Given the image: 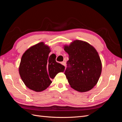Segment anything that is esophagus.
<instances>
[{
	"label": "esophagus",
	"instance_id": "34e87169",
	"mask_svg": "<svg viewBox=\"0 0 122 122\" xmlns=\"http://www.w3.org/2000/svg\"><path fill=\"white\" fill-rule=\"evenodd\" d=\"M61 64L63 65V66H64L65 67H66V62H65V61H62V62H61Z\"/></svg>",
	"mask_w": 122,
	"mask_h": 122
}]
</instances>
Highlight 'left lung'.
Here are the masks:
<instances>
[{
    "mask_svg": "<svg viewBox=\"0 0 122 122\" xmlns=\"http://www.w3.org/2000/svg\"><path fill=\"white\" fill-rule=\"evenodd\" d=\"M69 54L65 74L71 87L79 92L91 90L97 83L102 71V63L98 53L88 43L75 40L64 45Z\"/></svg>",
    "mask_w": 122,
    "mask_h": 122,
    "instance_id": "8db88e82",
    "label": "left lung"
}]
</instances>
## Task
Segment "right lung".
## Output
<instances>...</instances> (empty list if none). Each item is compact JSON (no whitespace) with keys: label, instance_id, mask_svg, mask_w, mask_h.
<instances>
[{"label":"right lung","instance_id":"obj_1","mask_svg":"<svg viewBox=\"0 0 122 122\" xmlns=\"http://www.w3.org/2000/svg\"><path fill=\"white\" fill-rule=\"evenodd\" d=\"M50 47L44 42L30 47L23 54L19 68L21 78L25 85L35 92L46 90L57 73L65 71V66L55 61Z\"/></svg>","mask_w":122,"mask_h":122}]
</instances>
